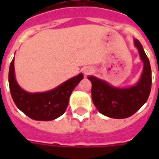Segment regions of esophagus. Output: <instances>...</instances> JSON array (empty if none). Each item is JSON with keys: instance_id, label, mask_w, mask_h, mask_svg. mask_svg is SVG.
I'll return each instance as SVG.
<instances>
[{"instance_id": "1", "label": "esophagus", "mask_w": 159, "mask_h": 159, "mask_svg": "<svg viewBox=\"0 0 159 159\" xmlns=\"http://www.w3.org/2000/svg\"><path fill=\"white\" fill-rule=\"evenodd\" d=\"M92 72H93V69L90 68V67H86V68L83 69V73H84L85 75H89V74H90V73Z\"/></svg>"}]
</instances>
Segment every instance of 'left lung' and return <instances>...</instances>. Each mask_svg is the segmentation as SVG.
<instances>
[{
    "instance_id": "8db88e82",
    "label": "left lung",
    "mask_w": 159,
    "mask_h": 159,
    "mask_svg": "<svg viewBox=\"0 0 159 159\" xmlns=\"http://www.w3.org/2000/svg\"><path fill=\"white\" fill-rule=\"evenodd\" d=\"M134 45L143 61V72L134 86L120 89L111 86L95 76H89L92 83V100L97 110L105 116L117 119L127 118L136 112L149 97L152 87V70L143 47L137 39Z\"/></svg>"
}]
</instances>
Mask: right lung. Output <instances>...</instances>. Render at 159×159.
Segmentation results:
<instances>
[{
	"mask_svg": "<svg viewBox=\"0 0 159 159\" xmlns=\"http://www.w3.org/2000/svg\"><path fill=\"white\" fill-rule=\"evenodd\" d=\"M83 78L82 73L67 80L55 89L43 93H29L17 83L14 74V58L10 64L9 88L14 103L31 119L51 121L65 113L73 89Z\"/></svg>",
	"mask_w": 159,
	"mask_h": 159,
	"instance_id": "1",
	"label": "right lung"
}]
</instances>
